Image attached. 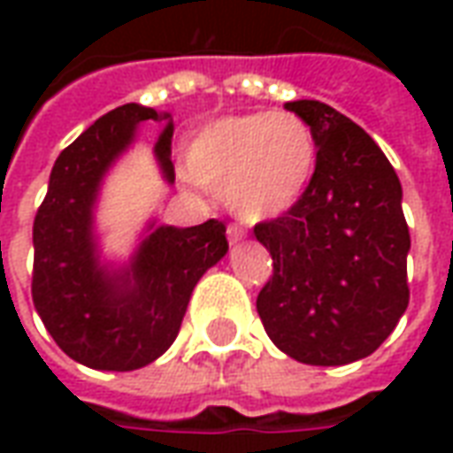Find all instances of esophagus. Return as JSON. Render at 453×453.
<instances>
[{"mask_svg":"<svg viewBox=\"0 0 453 453\" xmlns=\"http://www.w3.org/2000/svg\"><path fill=\"white\" fill-rule=\"evenodd\" d=\"M245 235L247 230L242 226H237V223H230V226H227V240H230V242H240Z\"/></svg>","mask_w":453,"mask_h":453,"instance_id":"esophagus-1","label":"esophagus"}]
</instances>
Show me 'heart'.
I'll list each match as a JSON object with an SVG mask.
<instances>
[{
	"mask_svg": "<svg viewBox=\"0 0 453 453\" xmlns=\"http://www.w3.org/2000/svg\"><path fill=\"white\" fill-rule=\"evenodd\" d=\"M318 162L311 126L291 111H250L208 123L184 165L196 184L220 188L245 220L281 216L301 198Z\"/></svg>",
	"mask_w": 453,
	"mask_h": 453,
	"instance_id": "heart-1",
	"label": "heart"
}]
</instances>
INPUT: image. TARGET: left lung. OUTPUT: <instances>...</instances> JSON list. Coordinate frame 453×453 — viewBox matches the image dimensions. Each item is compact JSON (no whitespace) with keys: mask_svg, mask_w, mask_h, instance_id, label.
Masks as SVG:
<instances>
[{"mask_svg":"<svg viewBox=\"0 0 453 453\" xmlns=\"http://www.w3.org/2000/svg\"><path fill=\"white\" fill-rule=\"evenodd\" d=\"M286 109L311 126L318 162L294 206L255 226L274 266L257 313L288 357L342 366L379 349L408 308L403 188L354 120L311 99Z\"/></svg>","mask_w":453,"mask_h":453,"instance_id":"8db88e82","label":"left lung"}]
</instances>
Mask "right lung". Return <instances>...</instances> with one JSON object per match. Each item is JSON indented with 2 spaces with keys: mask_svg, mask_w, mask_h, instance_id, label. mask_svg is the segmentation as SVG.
I'll list each match as a JSON object with an SVG mask.
<instances>
[{
  "mask_svg": "<svg viewBox=\"0 0 453 453\" xmlns=\"http://www.w3.org/2000/svg\"><path fill=\"white\" fill-rule=\"evenodd\" d=\"M167 119L126 104L84 130L60 152L34 220L31 296L55 344L89 369L133 371L177 340L198 279L227 252L226 226L211 218L194 227H157L128 272L96 262L92 206L104 172L142 120ZM172 123L157 140L159 165L172 181Z\"/></svg>",
  "mask_w": 453,
  "mask_h": 453,
  "instance_id": "obj_1",
  "label": "right lung"
}]
</instances>
